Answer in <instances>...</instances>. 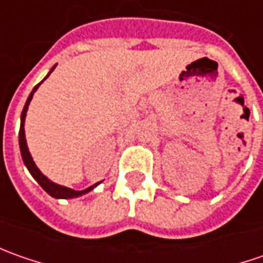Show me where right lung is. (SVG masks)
I'll list each match as a JSON object with an SVG mask.
<instances>
[{
    "label": "right lung",
    "mask_w": 263,
    "mask_h": 263,
    "mask_svg": "<svg viewBox=\"0 0 263 263\" xmlns=\"http://www.w3.org/2000/svg\"><path fill=\"white\" fill-rule=\"evenodd\" d=\"M55 68V66L52 67V70ZM51 70V71H52ZM49 71V73H51ZM49 76V74H48ZM46 76V77H48ZM45 77V79H46ZM44 79V80H45ZM42 83V82H41ZM41 83H37L35 87H33V90L30 92V95L27 98V101H26L25 108H23V112H22V124H20V132H18V143H20V151H22V158H23V162L26 164V167L27 170L30 171V174L33 176L36 181L41 184V187L45 190L46 193H49L52 197H57V199H70V197H77V196H82V195H85L87 193L89 190H92L93 187L98 184H93V186L87 187L86 190H80V192H77V190H73V189H68V187L64 186H60V184H55V183H52L51 180H48L39 170L35 165V162H33V159L30 157V154H29V149H27V145H26V137H25V127H23V123H25V117H26V111H27V106L30 104V101H32V96L35 93V90L37 89V86L41 85Z\"/></svg>",
    "instance_id": "add662e5"
}]
</instances>
